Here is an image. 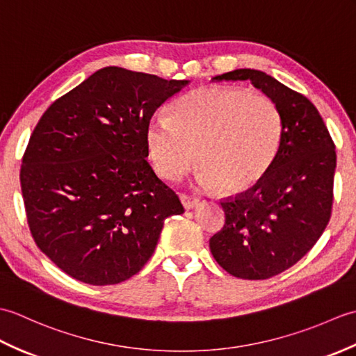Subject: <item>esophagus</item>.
I'll return each instance as SVG.
<instances>
[{
	"mask_svg": "<svg viewBox=\"0 0 356 356\" xmlns=\"http://www.w3.org/2000/svg\"><path fill=\"white\" fill-rule=\"evenodd\" d=\"M180 200H182L185 209H191L199 205V199H195L193 195H188V194H180Z\"/></svg>",
	"mask_w": 356,
	"mask_h": 356,
	"instance_id": "34e87169",
	"label": "esophagus"
}]
</instances>
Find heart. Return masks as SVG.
<instances>
[{"instance_id":"heart-1","label":"heart","mask_w":356,"mask_h":356,"mask_svg":"<svg viewBox=\"0 0 356 356\" xmlns=\"http://www.w3.org/2000/svg\"><path fill=\"white\" fill-rule=\"evenodd\" d=\"M282 139V116L270 97L245 88L207 86L172 105L170 118H153L147 148L153 168L172 182L200 166L197 184L243 193L266 174Z\"/></svg>"}]
</instances>
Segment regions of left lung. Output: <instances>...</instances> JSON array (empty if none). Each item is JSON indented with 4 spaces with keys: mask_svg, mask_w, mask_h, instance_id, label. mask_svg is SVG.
Returning <instances> with one entry per match:
<instances>
[{
    "mask_svg": "<svg viewBox=\"0 0 356 356\" xmlns=\"http://www.w3.org/2000/svg\"><path fill=\"white\" fill-rule=\"evenodd\" d=\"M213 81H249L282 116V139L266 174L248 191L222 202L223 228L209 249L231 275L266 280L311 251L330 220L335 143L315 105L264 72L238 69Z\"/></svg>",
    "mask_w": 356,
    "mask_h": 356,
    "instance_id": "1",
    "label": "left lung"
}]
</instances>
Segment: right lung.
<instances>
[{
  "mask_svg": "<svg viewBox=\"0 0 356 356\" xmlns=\"http://www.w3.org/2000/svg\"><path fill=\"white\" fill-rule=\"evenodd\" d=\"M188 81L105 67L45 110L19 172L38 248L93 286L125 282L153 255L179 195L148 163L147 127Z\"/></svg>",
  "mask_w": 356,
  "mask_h": 356,
  "instance_id": "1",
  "label": "right lung"
}]
</instances>
